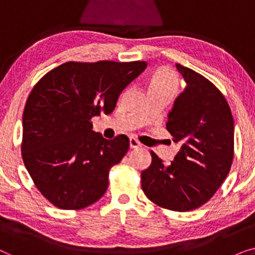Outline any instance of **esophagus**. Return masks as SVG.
Segmentation results:
<instances>
[{"label": "esophagus", "instance_id": "esophagus-1", "mask_svg": "<svg viewBox=\"0 0 255 255\" xmlns=\"http://www.w3.org/2000/svg\"><path fill=\"white\" fill-rule=\"evenodd\" d=\"M128 142H130V148H138V147H141V144L139 142L137 139L135 138H130V140H128Z\"/></svg>", "mask_w": 255, "mask_h": 255}]
</instances>
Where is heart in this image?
Instances as JSON below:
<instances>
[{
    "instance_id": "obj_1",
    "label": "heart",
    "mask_w": 255,
    "mask_h": 255,
    "mask_svg": "<svg viewBox=\"0 0 255 255\" xmlns=\"http://www.w3.org/2000/svg\"><path fill=\"white\" fill-rule=\"evenodd\" d=\"M179 80L173 71L167 67H160L154 72L148 83V92L165 93L173 95L176 92Z\"/></svg>"
}]
</instances>
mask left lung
I'll list each match as a JSON object with an SVG mask.
<instances>
[{
  "label": "left lung",
  "mask_w": 255,
  "mask_h": 255,
  "mask_svg": "<svg viewBox=\"0 0 255 255\" xmlns=\"http://www.w3.org/2000/svg\"><path fill=\"white\" fill-rule=\"evenodd\" d=\"M176 68L186 88L174 102L166 128L180 149L168 165L152 151L141 188L153 203L183 212L207 203L224 182L233 161L235 125L228 101L214 83L182 65Z\"/></svg>",
  "instance_id": "1"
}]
</instances>
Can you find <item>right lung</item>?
<instances>
[{"label": "right lung", "mask_w": 255, "mask_h": 255, "mask_svg": "<svg viewBox=\"0 0 255 255\" xmlns=\"http://www.w3.org/2000/svg\"><path fill=\"white\" fill-rule=\"evenodd\" d=\"M146 67L145 61H69L31 90L23 113V161L57 208H86L107 191L109 170L130 144L124 134L103 138L90 120L113 113L122 92Z\"/></svg>", "instance_id": "add662e5"}]
</instances>
